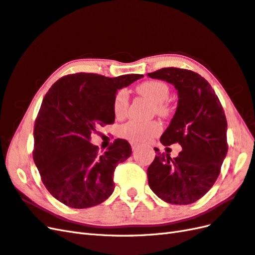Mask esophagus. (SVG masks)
<instances>
[{"label": "esophagus", "mask_w": 255, "mask_h": 255, "mask_svg": "<svg viewBox=\"0 0 255 255\" xmlns=\"http://www.w3.org/2000/svg\"><path fill=\"white\" fill-rule=\"evenodd\" d=\"M131 148H132V151H133V152H135L136 149L139 148V145L136 144V143H131Z\"/></svg>", "instance_id": "1"}]
</instances>
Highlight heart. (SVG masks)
I'll use <instances>...</instances> for the list:
<instances>
[{
	"instance_id": "heart-1",
	"label": "heart",
	"mask_w": 255,
	"mask_h": 255,
	"mask_svg": "<svg viewBox=\"0 0 255 255\" xmlns=\"http://www.w3.org/2000/svg\"><path fill=\"white\" fill-rule=\"evenodd\" d=\"M138 93L147 98L154 103L155 112L160 116H166L169 113V108L165 102L169 97L168 85L161 81H146L140 84ZM128 93L125 89H121L116 93L113 100V111L117 117H122L127 113L128 110ZM161 130L159 123L149 122L140 123L136 121H129L121 127L120 132L126 139L132 142H147L157 135Z\"/></svg>"
}]
</instances>
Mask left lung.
<instances>
[{"label":"left lung","mask_w":255,"mask_h":255,"mask_svg":"<svg viewBox=\"0 0 255 255\" xmlns=\"http://www.w3.org/2000/svg\"><path fill=\"white\" fill-rule=\"evenodd\" d=\"M147 75L170 83L178 90L177 111L160 142L165 146L174 143L182 146L174 158L157 152L147 168L148 185L168 204H193L213 186L226 157L225 113L211 85L198 73L164 68Z\"/></svg>","instance_id":"1"}]
</instances>
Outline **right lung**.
I'll use <instances>...</instances> for the list:
<instances>
[{"label": "right lung", "instance_id": "1", "mask_svg": "<svg viewBox=\"0 0 255 255\" xmlns=\"http://www.w3.org/2000/svg\"><path fill=\"white\" fill-rule=\"evenodd\" d=\"M141 77L70 74L45 95L34 123L33 159L45 187L65 206L94 207L112 195L115 168L131 155V146L115 139L100 153L90 135L97 127L114 123L117 90Z\"/></svg>", "mask_w": 255, "mask_h": 255}]
</instances>
